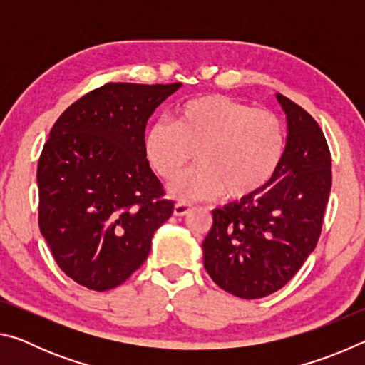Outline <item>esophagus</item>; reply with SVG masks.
<instances>
[{"instance_id":"esophagus-1","label":"esophagus","mask_w":365,"mask_h":365,"mask_svg":"<svg viewBox=\"0 0 365 365\" xmlns=\"http://www.w3.org/2000/svg\"><path fill=\"white\" fill-rule=\"evenodd\" d=\"M191 207H193V206H191L190 202L178 201V202H175V206H174V214L175 215H185V214L190 212Z\"/></svg>"}]
</instances>
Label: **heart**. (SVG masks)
<instances>
[{
	"label": "heart",
	"instance_id": "heart-1",
	"mask_svg": "<svg viewBox=\"0 0 365 365\" xmlns=\"http://www.w3.org/2000/svg\"><path fill=\"white\" fill-rule=\"evenodd\" d=\"M145 159L160 178L173 177L192 153L198 165L170 183L178 200L224 195L242 201L274 180L287 151V128L272 110L222 95L197 96L175 109L172 122L156 120L141 138Z\"/></svg>",
	"mask_w": 365,
	"mask_h": 365
}]
</instances>
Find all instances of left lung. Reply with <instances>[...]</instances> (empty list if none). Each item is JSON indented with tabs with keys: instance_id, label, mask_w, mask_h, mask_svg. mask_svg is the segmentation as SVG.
<instances>
[{
	"instance_id": "8db88e82",
	"label": "left lung",
	"mask_w": 365,
	"mask_h": 365,
	"mask_svg": "<svg viewBox=\"0 0 365 365\" xmlns=\"http://www.w3.org/2000/svg\"><path fill=\"white\" fill-rule=\"evenodd\" d=\"M288 120L279 172L256 196L212 211L202 242L209 277L227 293L257 299L293 279L322 232L331 190L330 150L319 123L277 95Z\"/></svg>"
}]
</instances>
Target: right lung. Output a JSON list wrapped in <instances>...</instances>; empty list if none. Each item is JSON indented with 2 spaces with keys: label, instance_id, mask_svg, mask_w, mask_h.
Segmentation results:
<instances>
[{
  "label": "right lung",
  "instance_id": "add662e5",
  "mask_svg": "<svg viewBox=\"0 0 365 365\" xmlns=\"http://www.w3.org/2000/svg\"><path fill=\"white\" fill-rule=\"evenodd\" d=\"M182 83H106L54 123L36 170L38 225L78 285L119 287L141 267L174 202L145 159L146 122Z\"/></svg>",
  "mask_w": 365,
  "mask_h": 365
}]
</instances>
